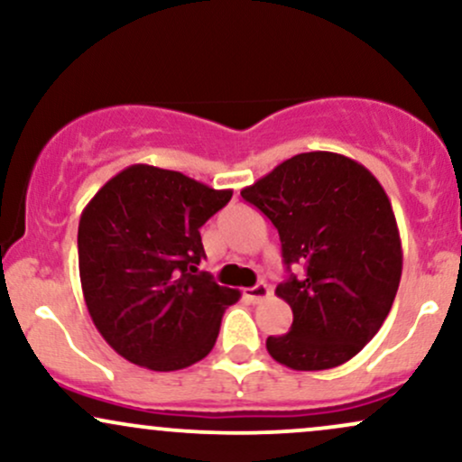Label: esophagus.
Returning <instances> with one entry per match:
<instances>
[{"label": "esophagus", "mask_w": 462, "mask_h": 462, "mask_svg": "<svg viewBox=\"0 0 462 462\" xmlns=\"http://www.w3.org/2000/svg\"><path fill=\"white\" fill-rule=\"evenodd\" d=\"M269 295V286L264 282H258L256 286H249L245 289V298L252 301V304H258V301L264 300Z\"/></svg>", "instance_id": "1"}]
</instances>
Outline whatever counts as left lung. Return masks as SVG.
<instances>
[{
    "mask_svg": "<svg viewBox=\"0 0 462 462\" xmlns=\"http://www.w3.org/2000/svg\"><path fill=\"white\" fill-rule=\"evenodd\" d=\"M275 226L291 273L275 295L293 310L286 334L267 338L295 371L347 363L380 330L402 278V241L383 184L332 152L298 153L241 190Z\"/></svg>",
    "mask_w": 462,
    "mask_h": 462,
    "instance_id": "left-lung-1",
    "label": "left lung"
}]
</instances>
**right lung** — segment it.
Masks as SVG:
<instances>
[{
  "mask_svg": "<svg viewBox=\"0 0 462 462\" xmlns=\"http://www.w3.org/2000/svg\"><path fill=\"white\" fill-rule=\"evenodd\" d=\"M230 198V189L132 164L88 201L78 227L79 282L95 328L119 356L152 371L208 356L241 293L198 272L199 227Z\"/></svg>",
  "mask_w": 462,
  "mask_h": 462,
  "instance_id": "1",
  "label": "right lung"
}]
</instances>
